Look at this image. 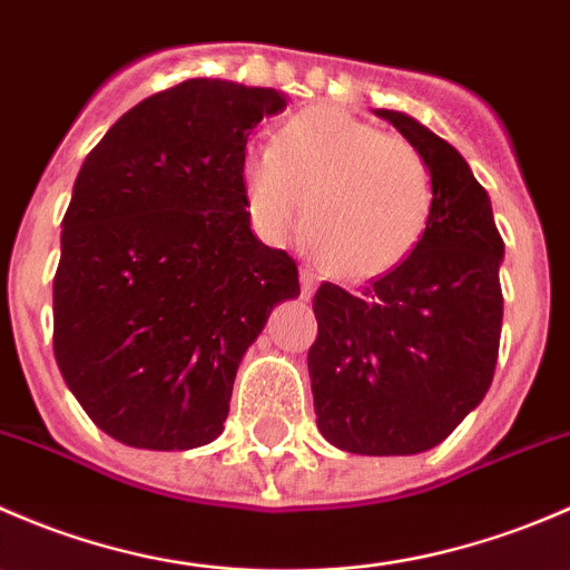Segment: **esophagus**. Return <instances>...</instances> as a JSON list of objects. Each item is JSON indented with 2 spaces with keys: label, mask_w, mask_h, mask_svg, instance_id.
<instances>
[{
  "label": "esophagus",
  "mask_w": 570,
  "mask_h": 570,
  "mask_svg": "<svg viewBox=\"0 0 570 570\" xmlns=\"http://www.w3.org/2000/svg\"><path fill=\"white\" fill-rule=\"evenodd\" d=\"M317 281H320V275L314 273L312 267H301V292L306 301L314 295V289H317Z\"/></svg>",
  "instance_id": "esophagus-1"
}]
</instances>
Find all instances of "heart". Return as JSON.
Masks as SVG:
<instances>
[{
  "label": "heart",
  "mask_w": 570,
  "mask_h": 570,
  "mask_svg": "<svg viewBox=\"0 0 570 570\" xmlns=\"http://www.w3.org/2000/svg\"><path fill=\"white\" fill-rule=\"evenodd\" d=\"M243 189L258 226L284 237L301 226L327 269L372 278L405 262L433 212V174L413 142L383 135L338 107L284 124L275 142H250Z\"/></svg>",
  "instance_id": "obj_1"
}]
</instances>
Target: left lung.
<instances>
[{"label": "left lung", "mask_w": 570, "mask_h": 570, "mask_svg": "<svg viewBox=\"0 0 570 570\" xmlns=\"http://www.w3.org/2000/svg\"><path fill=\"white\" fill-rule=\"evenodd\" d=\"M422 151L433 212L405 262L361 292L322 284L308 350L317 428L353 455H419L474 411L502 333L504 243L469 163L416 118L375 109Z\"/></svg>", "instance_id": "obj_1"}]
</instances>
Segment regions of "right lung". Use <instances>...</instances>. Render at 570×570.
Returning a JSON list of instances; mask_svg holds the SVG:
<instances>
[{
	"mask_svg": "<svg viewBox=\"0 0 570 570\" xmlns=\"http://www.w3.org/2000/svg\"><path fill=\"white\" fill-rule=\"evenodd\" d=\"M286 96L187 79L120 115L62 217L55 358L96 428L137 450L223 433L239 361L297 264L250 232L243 157Z\"/></svg>",
	"mask_w": 570,
	"mask_h": 570,
	"instance_id": "add662e5",
	"label": "right lung"
}]
</instances>
